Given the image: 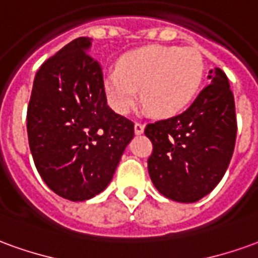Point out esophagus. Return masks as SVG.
<instances>
[{
  "instance_id": "1",
  "label": "esophagus",
  "mask_w": 258,
  "mask_h": 258,
  "mask_svg": "<svg viewBox=\"0 0 258 258\" xmlns=\"http://www.w3.org/2000/svg\"><path fill=\"white\" fill-rule=\"evenodd\" d=\"M144 130H145V125H144L142 123H135L134 124L135 134H142V133H144Z\"/></svg>"
}]
</instances>
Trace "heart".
Returning <instances> with one entry per match:
<instances>
[{
	"instance_id": "obj_1",
	"label": "heart",
	"mask_w": 258,
	"mask_h": 258,
	"mask_svg": "<svg viewBox=\"0 0 258 258\" xmlns=\"http://www.w3.org/2000/svg\"><path fill=\"white\" fill-rule=\"evenodd\" d=\"M204 75L197 50L176 46H145L125 53L103 77V89L111 109L128 113L141 89L142 103L155 117L179 114L190 104Z\"/></svg>"
}]
</instances>
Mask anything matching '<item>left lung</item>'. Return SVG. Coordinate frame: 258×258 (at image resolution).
<instances>
[{"instance_id":"left-lung-1","label":"left lung","mask_w":258,"mask_h":258,"mask_svg":"<svg viewBox=\"0 0 258 258\" xmlns=\"http://www.w3.org/2000/svg\"><path fill=\"white\" fill-rule=\"evenodd\" d=\"M210 85L179 116L148 124L154 152L148 172L156 190L177 203L210 194L229 166L236 142L235 99L221 68L210 70Z\"/></svg>"}]
</instances>
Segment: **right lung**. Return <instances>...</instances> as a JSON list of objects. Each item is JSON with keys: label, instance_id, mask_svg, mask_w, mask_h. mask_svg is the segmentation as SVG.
<instances>
[{"label": "right lung", "instance_id": "add662e5", "mask_svg": "<svg viewBox=\"0 0 258 258\" xmlns=\"http://www.w3.org/2000/svg\"><path fill=\"white\" fill-rule=\"evenodd\" d=\"M78 37L39 68L28 106L36 169L60 197L85 201L109 185L134 123L107 106L103 75Z\"/></svg>", "mask_w": 258, "mask_h": 258}]
</instances>
